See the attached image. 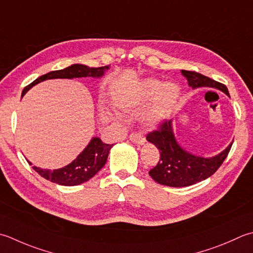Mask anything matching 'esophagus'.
I'll return each mask as SVG.
<instances>
[{"label":"esophagus","instance_id":"34e87169","mask_svg":"<svg viewBox=\"0 0 253 253\" xmlns=\"http://www.w3.org/2000/svg\"><path fill=\"white\" fill-rule=\"evenodd\" d=\"M129 139L135 142V143H138V145H143V143L146 142V139L145 137H143L140 132H137V131H133L131 132L129 135Z\"/></svg>","mask_w":253,"mask_h":253}]
</instances>
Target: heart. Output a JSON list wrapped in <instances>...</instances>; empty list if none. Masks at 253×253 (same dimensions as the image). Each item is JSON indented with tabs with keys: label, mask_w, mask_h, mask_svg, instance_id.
Here are the masks:
<instances>
[{
	"label": "heart",
	"mask_w": 253,
	"mask_h": 253,
	"mask_svg": "<svg viewBox=\"0 0 253 253\" xmlns=\"http://www.w3.org/2000/svg\"><path fill=\"white\" fill-rule=\"evenodd\" d=\"M156 97L152 106L146 115L147 123L157 124L169 115L174 107L177 98L180 96V87L174 83H163L157 79H148L138 87L136 93L129 101H127L126 107H133L146 103Z\"/></svg>",
	"instance_id": "b5f03b06"
}]
</instances>
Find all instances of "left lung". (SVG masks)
I'll use <instances>...</instances> for the list:
<instances>
[{
    "mask_svg": "<svg viewBox=\"0 0 253 253\" xmlns=\"http://www.w3.org/2000/svg\"><path fill=\"white\" fill-rule=\"evenodd\" d=\"M181 72L193 88L215 87L230 96L225 84L194 71L181 70ZM147 140L153 143L160 151L159 162L149 171V175L159 184L172 187L190 186L214 174L228 156L232 146L231 142L219 155L211 158L191 155L175 140L172 121H165L160 124L158 129L148 133Z\"/></svg>",
    "mask_w": 253,
    "mask_h": 253,
    "instance_id": "1",
    "label": "left lung"
}]
</instances>
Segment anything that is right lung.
<instances>
[{
  "label": "right lung",
  "instance_id": "right-lung-1",
  "mask_svg": "<svg viewBox=\"0 0 253 253\" xmlns=\"http://www.w3.org/2000/svg\"><path fill=\"white\" fill-rule=\"evenodd\" d=\"M107 69L108 66L100 68H90L83 66V64H72L70 67L62 69V70L51 71L37 78L36 80L24 88L22 96H24V94L29 88L36 85L37 83L44 80H49V79H73L86 77L100 78ZM112 147L113 145L104 143L100 138L93 137L90 143L85 147V149L71 163L61 168V169L43 170L42 168H37L35 166L33 167V169L46 180L57 183L59 185H79L90 180L91 177H93L102 169L107 161L108 152H110ZM28 163L32 166L31 162L28 161Z\"/></svg>",
  "mask_w": 253,
  "mask_h": 253
}]
</instances>
